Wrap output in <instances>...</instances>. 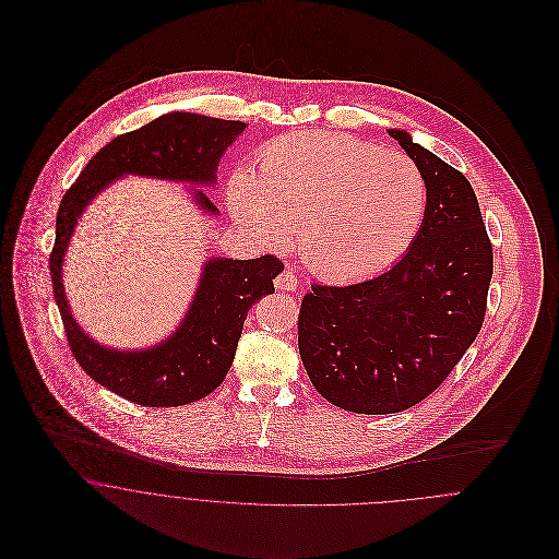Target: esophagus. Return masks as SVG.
I'll list each match as a JSON object with an SVG mask.
<instances>
[{"instance_id": "34e87169", "label": "esophagus", "mask_w": 559, "mask_h": 559, "mask_svg": "<svg viewBox=\"0 0 559 559\" xmlns=\"http://www.w3.org/2000/svg\"><path fill=\"white\" fill-rule=\"evenodd\" d=\"M274 285H276V289H281V292H295L297 285H299V281H297V276L293 274L289 267H285L281 274H276Z\"/></svg>"}]
</instances>
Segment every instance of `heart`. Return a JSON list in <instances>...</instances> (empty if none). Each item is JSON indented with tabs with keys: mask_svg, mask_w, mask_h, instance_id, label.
I'll use <instances>...</instances> for the list:
<instances>
[{
	"mask_svg": "<svg viewBox=\"0 0 559 559\" xmlns=\"http://www.w3.org/2000/svg\"><path fill=\"white\" fill-rule=\"evenodd\" d=\"M226 203L240 228L281 249L295 228L297 253L331 281L362 278L399 262L426 215V180L399 151L356 135L293 132L258 151L255 169H237Z\"/></svg>",
	"mask_w": 559,
	"mask_h": 559,
	"instance_id": "b5f03b06",
	"label": "heart"
}]
</instances>
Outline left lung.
I'll return each instance as SVG.
<instances>
[{
    "mask_svg": "<svg viewBox=\"0 0 559 559\" xmlns=\"http://www.w3.org/2000/svg\"><path fill=\"white\" fill-rule=\"evenodd\" d=\"M427 188L421 230L399 262L354 285H312L297 320L299 356L331 404L400 413L436 392L478 337L492 245L469 180L390 130Z\"/></svg>",
    "mask_w": 559,
    "mask_h": 559,
    "instance_id": "left-lung-1",
    "label": "left lung"
}]
</instances>
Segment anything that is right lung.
<instances>
[{"label":"right lung","instance_id":"right-lung-1","mask_svg":"<svg viewBox=\"0 0 559 559\" xmlns=\"http://www.w3.org/2000/svg\"><path fill=\"white\" fill-rule=\"evenodd\" d=\"M247 126L194 112H167L135 132L121 133L83 167L60 201L50 274L67 342L96 383L142 406H182L210 396L235 360L249 308L274 293L272 278L283 270L276 255L255 260L213 258L205 267L192 306L178 331L159 346L119 352L90 340L69 312L62 287V258L85 205L126 174L212 185L226 146ZM197 203L207 213L217 207L203 190Z\"/></svg>","mask_w":559,"mask_h":559}]
</instances>
